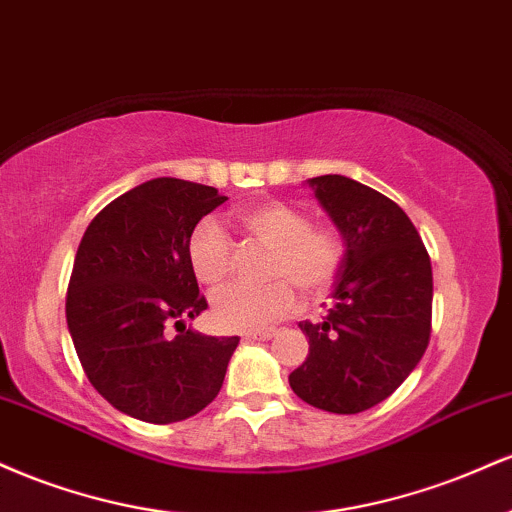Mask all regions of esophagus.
Masks as SVG:
<instances>
[{
    "label": "esophagus",
    "instance_id": "esophagus-1",
    "mask_svg": "<svg viewBox=\"0 0 512 512\" xmlns=\"http://www.w3.org/2000/svg\"><path fill=\"white\" fill-rule=\"evenodd\" d=\"M274 330H257V332H243V339L248 342H267V339L274 337Z\"/></svg>",
    "mask_w": 512,
    "mask_h": 512
}]
</instances>
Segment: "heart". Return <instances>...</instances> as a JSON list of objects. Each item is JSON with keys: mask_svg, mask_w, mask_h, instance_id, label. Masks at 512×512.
<instances>
[{"mask_svg": "<svg viewBox=\"0 0 512 512\" xmlns=\"http://www.w3.org/2000/svg\"><path fill=\"white\" fill-rule=\"evenodd\" d=\"M236 221L252 238L269 245L262 286H228L211 298V315L221 330H267L298 308V286L317 298L330 291L342 267V240L330 228L310 226L305 211L289 202L245 204ZM187 260L199 284L216 289L231 274L233 245L216 219H202L187 238Z\"/></svg>", "mask_w": 512, "mask_h": 512, "instance_id": "b5f03b06", "label": "heart"}]
</instances>
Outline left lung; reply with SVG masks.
I'll use <instances>...</instances> for the list:
<instances>
[{"label": "left lung", "mask_w": 512, "mask_h": 512, "mask_svg": "<svg viewBox=\"0 0 512 512\" xmlns=\"http://www.w3.org/2000/svg\"><path fill=\"white\" fill-rule=\"evenodd\" d=\"M344 240V257L322 322H301L310 354L289 375L303 402L332 414L380 404L409 378L431 337L433 272L409 216L373 187L310 178Z\"/></svg>", "instance_id": "obj_1"}]
</instances>
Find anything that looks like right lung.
<instances>
[{
  "instance_id": "obj_1",
  "label": "right lung",
  "mask_w": 512,
  "mask_h": 512,
  "mask_svg": "<svg viewBox=\"0 0 512 512\" xmlns=\"http://www.w3.org/2000/svg\"><path fill=\"white\" fill-rule=\"evenodd\" d=\"M226 199L216 187L154 178L113 199L81 238L67 327L91 385L132 419L175 424L219 395L240 339L187 330L207 310L187 238Z\"/></svg>"
}]
</instances>
